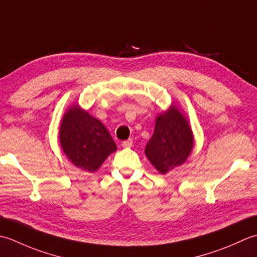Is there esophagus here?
Segmentation results:
<instances>
[{
	"label": "esophagus",
	"instance_id": "34e87169",
	"mask_svg": "<svg viewBox=\"0 0 257 257\" xmlns=\"http://www.w3.org/2000/svg\"><path fill=\"white\" fill-rule=\"evenodd\" d=\"M132 144H133L132 140H126V141H124V142H122V146L124 149H130L131 146H132Z\"/></svg>",
	"mask_w": 257,
	"mask_h": 257
}]
</instances>
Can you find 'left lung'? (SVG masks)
<instances>
[{"label":"left lung","mask_w":257,"mask_h":257,"mask_svg":"<svg viewBox=\"0 0 257 257\" xmlns=\"http://www.w3.org/2000/svg\"><path fill=\"white\" fill-rule=\"evenodd\" d=\"M194 148V135L185 115L174 103L155 119L145 155L161 174L184 164Z\"/></svg>","instance_id":"8db88e82"}]
</instances>
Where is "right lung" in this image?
Masks as SVG:
<instances>
[{"label": "right lung", "instance_id": "1", "mask_svg": "<svg viewBox=\"0 0 257 257\" xmlns=\"http://www.w3.org/2000/svg\"><path fill=\"white\" fill-rule=\"evenodd\" d=\"M59 139L66 158L78 169L94 173L117 146L103 123L78 103L66 109L62 117Z\"/></svg>", "mask_w": 257, "mask_h": 257}]
</instances>
